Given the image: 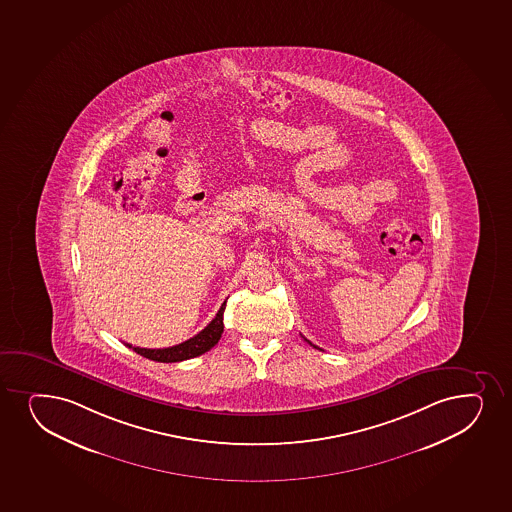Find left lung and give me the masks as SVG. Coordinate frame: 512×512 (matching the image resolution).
I'll list each match as a JSON object with an SVG mask.
<instances>
[{"instance_id":"obj_1","label":"left lung","mask_w":512,"mask_h":512,"mask_svg":"<svg viewBox=\"0 0 512 512\" xmlns=\"http://www.w3.org/2000/svg\"><path fill=\"white\" fill-rule=\"evenodd\" d=\"M307 341H309V340H307ZM309 343H311V341H309ZM311 345H312V343H311ZM312 347L319 348V347H316V345H312Z\"/></svg>"}]
</instances>
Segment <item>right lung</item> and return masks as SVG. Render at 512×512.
I'll use <instances>...</instances> for the list:
<instances>
[{"label":"right lung","instance_id":"1","mask_svg":"<svg viewBox=\"0 0 512 512\" xmlns=\"http://www.w3.org/2000/svg\"><path fill=\"white\" fill-rule=\"evenodd\" d=\"M224 311L225 302L222 307L218 309L217 316L212 319V323L208 324L205 329H201L198 335L193 338L174 345L169 348H140L128 345L133 348L136 353H140L141 357L145 359L155 360V362H164V364H171V362H183V360L194 359L201 353L208 352L210 348L217 345L218 340L222 338L224 333Z\"/></svg>","mask_w":512,"mask_h":512}]
</instances>
